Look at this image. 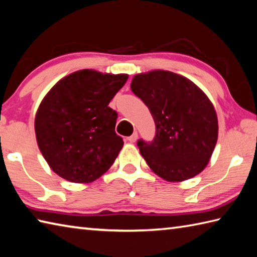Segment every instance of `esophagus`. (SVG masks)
Instances as JSON below:
<instances>
[{"instance_id": "1", "label": "esophagus", "mask_w": 257, "mask_h": 257, "mask_svg": "<svg viewBox=\"0 0 257 257\" xmlns=\"http://www.w3.org/2000/svg\"><path fill=\"white\" fill-rule=\"evenodd\" d=\"M137 138H138V134L134 133L132 136H130V137H128V142L129 143H135L136 140H137Z\"/></svg>"}]
</instances>
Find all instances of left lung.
Wrapping results in <instances>:
<instances>
[{
  "instance_id": "1",
  "label": "left lung",
  "mask_w": 257,
  "mask_h": 257,
  "mask_svg": "<svg viewBox=\"0 0 257 257\" xmlns=\"http://www.w3.org/2000/svg\"><path fill=\"white\" fill-rule=\"evenodd\" d=\"M130 88L147 105L156 125L152 142H137L149 167L168 182L198 175L218 134L217 115L206 94L190 80L163 70L137 74Z\"/></svg>"
}]
</instances>
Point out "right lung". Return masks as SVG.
I'll return each instance as SVG.
<instances>
[{"instance_id": "add662e5", "label": "right lung", "mask_w": 257, "mask_h": 257, "mask_svg": "<svg viewBox=\"0 0 257 257\" xmlns=\"http://www.w3.org/2000/svg\"><path fill=\"white\" fill-rule=\"evenodd\" d=\"M127 74L81 70L50 90L35 117V135L55 174L72 183H90L111 167L123 146L115 134L118 113L109 102Z\"/></svg>"}]
</instances>
